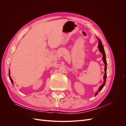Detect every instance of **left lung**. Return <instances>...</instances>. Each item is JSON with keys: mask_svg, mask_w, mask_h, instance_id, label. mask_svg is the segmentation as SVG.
Returning a JSON list of instances; mask_svg holds the SVG:
<instances>
[{"mask_svg": "<svg viewBox=\"0 0 126 126\" xmlns=\"http://www.w3.org/2000/svg\"><path fill=\"white\" fill-rule=\"evenodd\" d=\"M98 40V48H99V50L102 54V60L103 62L104 63H105V75L104 76V83L100 86V87L99 88V90L98 91L99 92L103 88V87H104L105 83H106V78H107V61H106V54H105V50L104 48V46H103L102 44L101 43V41L100 40V39L99 38H97ZM98 94V93L96 92L95 93L94 96H96V95Z\"/></svg>", "mask_w": 126, "mask_h": 126, "instance_id": "left-lung-1", "label": "left lung"}]
</instances>
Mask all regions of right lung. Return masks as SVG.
<instances>
[{
	"label": "right lung",
	"mask_w": 126,
	"mask_h": 126,
	"mask_svg": "<svg viewBox=\"0 0 126 126\" xmlns=\"http://www.w3.org/2000/svg\"><path fill=\"white\" fill-rule=\"evenodd\" d=\"M10 70H9V78H10V81H11V82H12V83H13V84L14 85L13 79H11V77H10Z\"/></svg>",
	"instance_id": "add662e5"
}]
</instances>
